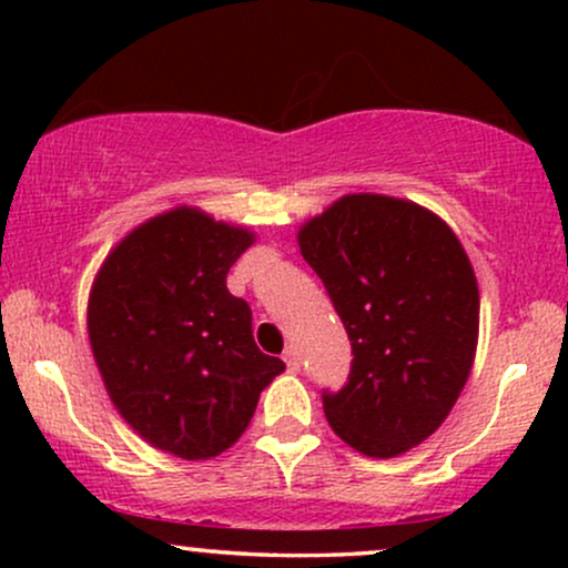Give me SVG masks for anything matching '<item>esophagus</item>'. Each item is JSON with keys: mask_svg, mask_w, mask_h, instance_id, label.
Here are the masks:
<instances>
[{"mask_svg": "<svg viewBox=\"0 0 568 568\" xmlns=\"http://www.w3.org/2000/svg\"><path fill=\"white\" fill-rule=\"evenodd\" d=\"M283 361H285V366H288L291 371H298V363H302V361H298V349L293 347V344H291V347H285Z\"/></svg>", "mask_w": 568, "mask_h": 568, "instance_id": "1", "label": "esophagus"}]
</instances>
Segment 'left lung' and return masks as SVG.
I'll return each instance as SVG.
<instances>
[{"label":"left lung","instance_id":"left-lung-1","mask_svg":"<svg viewBox=\"0 0 568 568\" xmlns=\"http://www.w3.org/2000/svg\"><path fill=\"white\" fill-rule=\"evenodd\" d=\"M352 344L342 389H323L328 425L355 452L387 459L443 425L470 376L478 283L435 213L349 194L298 232Z\"/></svg>","mask_w":568,"mask_h":568}]
</instances>
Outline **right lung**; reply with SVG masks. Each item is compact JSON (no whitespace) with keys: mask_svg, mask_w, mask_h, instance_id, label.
<instances>
[{"mask_svg":"<svg viewBox=\"0 0 568 568\" xmlns=\"http://www.w3.org/2000/svg\"><path fill=\"white\" fill-rule=\"evenodd\" d=\"M251 243V232L179 207L130 232L90 293L109 397L143 440L181 459L226 452L285 368L256 347L251 306L226 288Z\"/></svg>","mask_w":568,"mask_h":568,"instance_id":"right-lung-1","label":"right lung"}]
</instances>
